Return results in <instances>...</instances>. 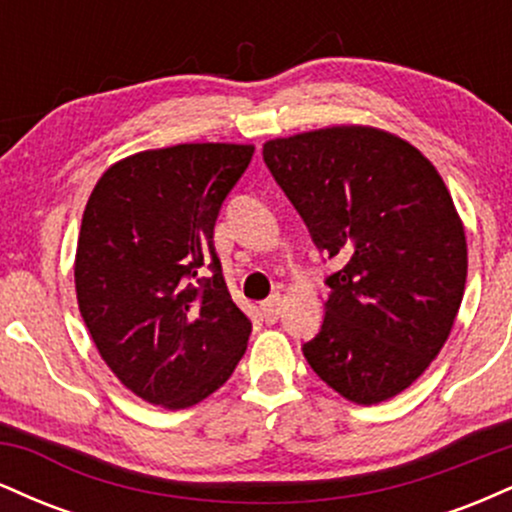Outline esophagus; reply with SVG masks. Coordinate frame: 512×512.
Returning <instances> with one entry per match:
<instances>
[{
  "label": "esophagus",
  "mask_w": 512,
  "mask_h": 512,
  "mask_svg": "<svg viewBox=\"0 0 512 512\" xmlns=\"http://www.w3.org/2000/svg\"><path fill=\"white\" fill-rule=\"evenodd\" d=\"M260 315L264 322H269V325H274V322L279 320L281 317V293H272V296H269L267 301L260 305Z\"/></svg>",
  "instance_id": "esophagus-1"
}]
</instances>
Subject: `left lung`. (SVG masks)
Returning <instances> with one entry per match:
<instances>
[{
  "label": "left lung",
  "mask_w": 512,
  "mask_h": 512,
  "mask_svg": "<svg viewBox=\"0 0 512 512\" xmlns=\"http://www.w3.org/2000/svg\"><path fill=\"white\" fill-rule=\"evenodd\" d=\"M262 156L317 250L339 264L303 356L351 402L399 395L443 349L464 296L467 240L443 178L373 127L272 139Z\"/></svg>",
  "instance_id": "left-lung-1"
}]
</instances>
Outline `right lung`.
Masks as SVG:
<instances>
[{
    "instance_id": "right-lung-1",
    "label": "right lung",
    "mask_w": 512,
    "mask_h": 512,
    "mask_svg": "<svg viewBox=\"0 0 512 512\" xmlns=\"http://www.w3.org/2000/svg\"><path fill=\"white\" fill-rule=\"evenodd\" d=\"M255 146L142 151L96 182L76 245V298L98 354L137 397L202 402L231 378L252 322L233 303L214 226Z\"/></svg>"
}]
</instances>
